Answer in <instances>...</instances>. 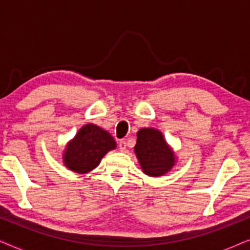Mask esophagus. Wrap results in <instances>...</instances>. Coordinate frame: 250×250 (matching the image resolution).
<instances>
[{
  "label": "esophagus",
  "instance_id": "1",
  "mask_svg": "<svg viewBox=\"0 0 250 250\" xmlns=\"http://www.w3.org/2000/svg\"><path fill=\"white\" fill-rule=\"evenodd\" d=\"M118 148H119V150H121V151H125V149H126V142L124 141V140H122V141H119V143H118Z\"/></svg>",
  "mask_w": 250,
  "mask_h": 250
}]
</instances>
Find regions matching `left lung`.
<instances>
[{"label": "left lung", "instance_id": "1", "mask_svg": "<svg viewBox=\"0 0 250 250\" xmlns=\"http://www.w3.org/2000/svg\"><path fill=\"white\" fill-rule=\"evenodd\" d=\"M134 151L146 175H164L174 165V152L155 128L140 129Z\"/></svg>", "mask_w": 250, "mask_h": 250}]
</instances>
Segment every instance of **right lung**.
<instances>
[{
	"instance_id": "right-lung-1",
	"label": "right lung",
	"mask_w": 250,
	"mask_h": 250,
	"mask_svg": "<svg viewBox=\"0 0 250 250\" xmlns=\"http://www.w3.org/2000/svg\"><path fill=\"white\" fill-rule=\"evenodd\" d=\"M116 148V142L108 132L97 125L87 124L78 131L67 146L63 162L76 173H86L95 168L109 150Z\"/></svg>"
}]
</instances>
